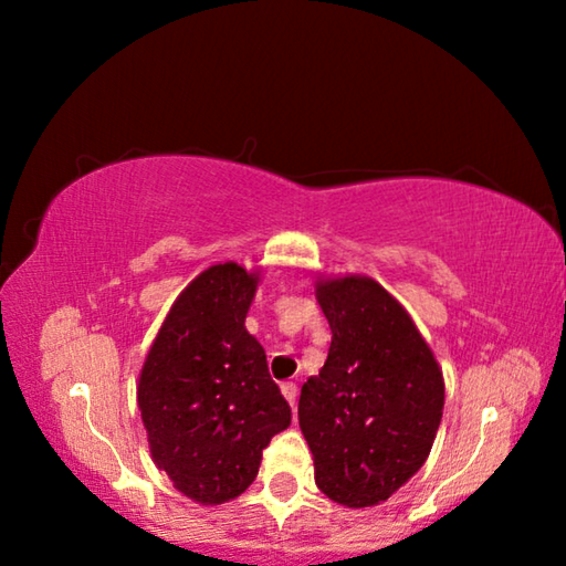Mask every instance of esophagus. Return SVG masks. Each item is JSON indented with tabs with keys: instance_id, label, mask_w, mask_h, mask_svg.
Wrapping results in <instances>:
<instances>
[{
	"instance_id": "34e87169",
	"label": "esophagus",
	"mask_w": 566,
	"mask_h": 566,
	"mask_svg": "<svg viewBox=\"0 0 566 566\" xmlns=\"http://www.w3.org/2000/svg\"><path fill=\"white\" fill-rule=\"evenodd\" d=\"M282 395L286 397V401H290V407L294 409L296 407V385H294V381H284Z\"/></svg>"
}]
</instances>
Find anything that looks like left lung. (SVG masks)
<instances>
[{
  "label": "left lung",
  "instance_id": "left-lung-1",
  "mask_svg": "<svg viewBox=\"0 0 566 566\" xmlns=\"http://www.w3.org/2000/svg\"><path fill=\"white\" fill-rule=\"evenodd\" d=\"M332 344L300 397V427L314 479L332 502H387L432 452L444 377L415 319L377 280L317 276Z\"/></svg>",
  "mask_w": 566,
  "mask_h": 566
}]
</instances>
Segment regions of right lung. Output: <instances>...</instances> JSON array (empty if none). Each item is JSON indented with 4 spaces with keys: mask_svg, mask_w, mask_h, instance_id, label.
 <instances>
[{
    "mask_svg": "<svg viewBox=\"0 0 566 566\" xmlns=\"http://www.w3.org/2000/svg\"><path fill=\"white\" fill-rule=\"evenodd\" d=\"M256 286L260 272L242 264L207 266L171 304L139 371L151 462L202 506L237 500L292 421L264 347L244 327Z\"/></svg>",
    "mask_w": 566,
    "mask_h": 566,
    "instance_id": "right-lung-1",
    "label": "right lung"
}]
</instances>
